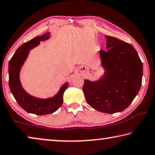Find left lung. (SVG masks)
<instances>
[{
	"label": "left lung",
	"instance_id": "left-lung-1",
	"mask_svg": "<svg viewBox=\"0 0 155 155\" xmlns=\"http://www.w3.org/2000/svg\"><path fill=\"white\" fill-rule=\"evenodd\" d=\"M107 51H100L105 70L97 81L85 80L83 91L92 108L105 114L123 111L140 91L143 64L130 44L114 37L105 36Z\"/></svg>",
	"mask_w": 155,
	"mask_h": 155
}]
</instances>
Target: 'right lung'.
Returning a JSON list of instances; mask_svg holds the SVG:
<instances>
[{"mask_svg": "<svg viewBox=\"0 0 155 155\" xmlns=\"http://www.w3.org/2000/svg\"><path fill=\"white\" fill-rule=\"evenodd\" d=\"M49 33L38 36L27 41L18 48L9 62V85L11 92L18 104L30 114L38 115L51 114L56 111L63 103V96L68 87L65 83L52 98L41 99L28 94L22 88L20 81V72L23 64L27 59L29 51L38 46L40 41L48 40Z\"/></svg>", "mask_w": 155, "mask_h": 155, "instance_id": "right-lung-1", "label": "right lung"}]
</instances>
